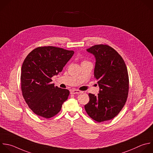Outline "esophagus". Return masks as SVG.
Returning a JSON list of instances; mask_svg holds the SVG:
<instances>
[{
  "label": "esophagus",
  "instance_id": "esophagus-1",
  "mask_svg": "<svg viewBox=\"0 0 153 153\" xmlns=\"http://www.w3.org/2000/svg\"><path fill=\"white\" fill-rule=\"evenodd\" d=\"M81 92H82V91H80L79 90H77V89H71L70 91V93L71 94H80Z\"/></svg>",
  "mask_w": 153,
  "mask_h": 153
}]
</instances>
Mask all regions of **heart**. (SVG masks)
Here are the masks:
<instances>
[{
    "instance_id": "b5f03b06",
    "label": "heart",
    "mask_w": 153,
    "mask_h": 153,
    "mask_svg": "<svg viewBox=\"0 0 153 153\" xmlns=\"http://www.w3.org/2000/svg\"><path fill=\"white\" fill-rule=\"evenodd\" d=\"M87 62V61H83L82 62Z\"/></svg>"
}]
</instances>
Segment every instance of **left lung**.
Instances as JSON below:
<instances>
[{
    "label": "left lung",
    "mask_w": 153,
    "mask_h": 153,
    "mask_svg": "<svg viewBox=\"0 0 153 153\" xmlns=\"http://www.w3.org/2000/svg\"><path fill=\"white\" fill-rule=\"evenodd\" d=\"M86 50L96 59L94 77L100 91L97 96L89 94V101L85 109L98 123L108 121L115 118L126 104L129 89L127 68L121 55L108 45H95Z\"/></svg>",
    "instance_id": "obj_1"
}]
</instances>
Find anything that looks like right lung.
Here are the masks:
<instances>
[{"instance_id":"1","label":"right lung","mask_w":153,"mask_h":153,"mask_svg":"<svg viewBox=\"0 0 153 153\" xmlns=\"http://www.w3.org/2000/svg\"><path fill=\"white\" fill-rule=\"evenodd\" d=\"M74 51L53 46L38 47L25 58L21 73L23 97L36 115L50 118L58 114L70 94L55 86L52 77L62 71Z\"/></svg>"}]
</instances>
